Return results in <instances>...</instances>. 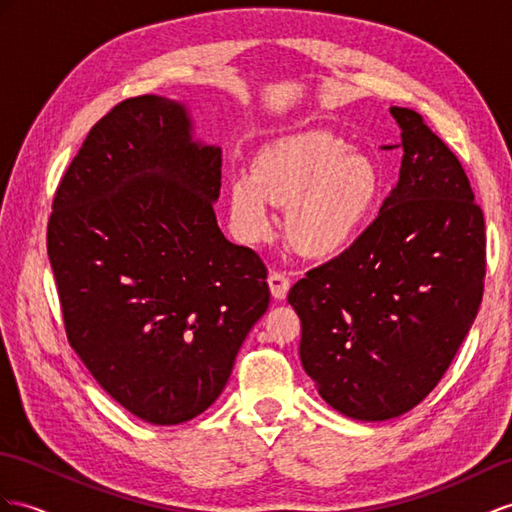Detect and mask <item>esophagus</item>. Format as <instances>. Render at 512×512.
Listing matches in <instances>:
<instances>
[{
    "mask_svg": "<svg viewBox=\"0 0 512 512\" xmlns=\"http://www.w3.org/2000/svg\"><path fill=\"white\" fill-rule=\"evenodd\" d=\"M268 285H270V294L277 300H283L287 292H290V277H287L285 272H270Z\"/></svg>",
    "mask_w": 512,
    "mask_h": 512,
    "instance_id": "esophagus-1",
    "label": "esophagus"
}]
</instances>
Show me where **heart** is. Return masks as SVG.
Segmentation results:
<instances>
[{
  "label": "heart",
  "mask_w": 512,
  "mask_h": 512,
  "mask_svg": "<svg viewBox=\"0 0 512 512\" xmlns=\"http://www.w3.org/2000/svg\"><path fill=\"white\" fill-rule=\"evenodd\" d=\"M329 131L307 129L259 153L251 173L231 181L233 225L246 240L266 238L272 203L287 206V233L307 255H331L368 222L381 196V173L368 155Z\"/></svg>",
  "instance_id": "obj_1"
}]
</instances>
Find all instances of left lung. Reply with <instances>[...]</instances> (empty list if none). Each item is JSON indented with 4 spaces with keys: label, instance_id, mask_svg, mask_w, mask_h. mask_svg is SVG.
<instances>
[{
    "label": "left lung",
    "instance_id": "8db88e82",
    "mask_svg": "<svg viewBox=\"0 0 512 512\" xmlns=\"http://www.w3.org/2000/svg\"><path fill=\"white\" fill-rule=\"evenodd\" d=\"M402 166L376 220L290 294L300 363L326 404L361 422L411 411L437 387L482 300L484 218L456 155L409 108Z\"/></svg>",
    "mask_w": 512,
    "mask_h": 512
}]
</instances>
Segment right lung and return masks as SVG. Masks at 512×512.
<instances>
[{
  "mask_svg": "<svg viewBox=\"0 0 512 512\" xmlns=\"http://www.w3.org/2000/svg\"><path fill=\"white\" fill-rule=\"evenodd\" d=\"M220 166L186 103L142 95L88 131L54 196L47 255L69 344L155 426L216 402L270 303L264 261L216 222Z\"/></svg>",
  "mask_w": 512,
  "mask_h": 512,
  "instance_id": "right-lung-1",
  "label": "right lung"
}]
</instances>
